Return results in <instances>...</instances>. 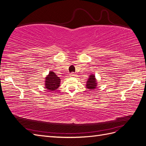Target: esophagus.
I'll return each mask as SVG.
<instances>
[{
	"instance_id": "obj_1",
	"label": "esophagus",
	"mask_w": 146,
	"mask_h": 146,
	"mask_svg": "<svg viewBox=\"0 0 146 146\" xmlns=\"http://www.w3.org/2000/svg\"><path fill=\"white\" fill-rule=\"evenodd\" d=\"M69 76H70V77H74V76H76V74H74V72H72V73L70 74Z\"/></svg>"
}]
</instances>
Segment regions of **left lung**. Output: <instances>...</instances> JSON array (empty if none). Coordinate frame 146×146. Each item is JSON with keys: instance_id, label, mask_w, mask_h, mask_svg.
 Here are the masks:
<instances>
[{"instance_id": "8db88e82", "label": "left lung", "mask_w": 146, "mask_h": 146, "mask_svg": "<svg viewBox=\"0 0 146 146\" xmlns=\"http://www.w3.org/2000/svg\"><path fill=\"white\" fill-rule=\"evenodd\" d=\"M97 86L96 79L95 76L93 74L91 75L89 78H88V82H86V88L89 90H94Z\"/></svg>"}]
</instances>
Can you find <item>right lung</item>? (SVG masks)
<instances>
[{
	"label": "right lung",
	"instance_id": "1",
	"mask_svg": "<svg viewBox=\"0 0 146 146\" xmlns=\"http://www.w3.org/2000/svg\"><path fill=\"white\" fill-rule=\"evenodd\" d=\"M46 88L48 91L56 90L60 86V79L52 71H50L46 78Z\"/></svg>",
	"mask_w": 146,
	"mask_h": 146
}]
</instances>
